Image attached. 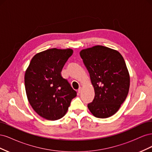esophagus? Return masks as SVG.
<instances>
[{"instance_id":"obj_1","label":"esophagus","mask_w":152,"mask_h":152,"mask_svg":"<svg viewBox=\"0 0 152 152\" xmlns=\"http://www.w3.org/2000/svg\"><path fill=\"white\" fill-rule=\"evenodd\" d=\"M81 91H82V88H81V87H80V88H79V89H78V91H77V92H78V93H79V94H80V93H81Z\"/></svg>"}]
</instances>
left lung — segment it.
Masks as SVG:
<instances>
[{
  "label": "left lung",
  "instance_id": "8db88e82",
  "mask_svg": "<svg viewBox=\"0 0 152 152\" xmlns=\"http://www.w3.org/2000/svg\"><path fill=\"white\" fill-rule=\"evenodd\" d=\"M80 55L95 93L87 107L97 118L112 116L126 99L129 89V73L124 58L117 50L103 45L82 49Z\"/></svg>",
  "mask_w": 152,
  "mask_h": 152
}]
</instances>
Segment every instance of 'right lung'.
<instances>
[{"label": "right lung", "mask_w": 152, "mask_h": 152, "mask_svg": "<svg viewBox=\"0 0 152 152\" xmlns=\"http://www.w3.org/2000/svg\"><path fill=\"white\" fill-rule=\"evenodd\" d=\"M73 51L71 49H49L32 58L25 74V86L28 102L35 112L49 121L62 118L76 97L61 72Z\"/></svg>", "instance_id": "right-lung-1"}]
</instances>
